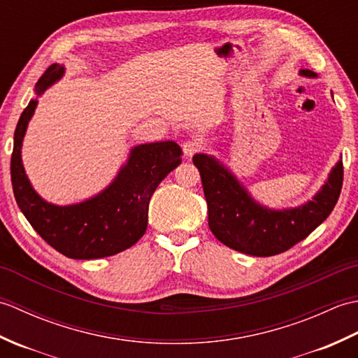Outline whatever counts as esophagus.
I'll return each instance as SVG.
<instances>
[{"label": "esophagus", "instance_id": "34e87169", "mask_svg": "<svg viewBox=\"0 0 358 358\" xmlns=\"http://www.w3.org/2000/svg\"><path fill=\"white\" fill-rule=\"evenodd\" d=\"M203 149V143L200 140L196 138H192V140H187L186 143H183V154L191 158L194 154H196V152H200Z\"/></svg>", "mask_w": 358, "mask_h": 358}]
</instances>
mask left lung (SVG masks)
Segmentation results:
<instances>
[{"label": "left lung", "instance_id": "1", "mask_svg": "<svg viewBox=\"0 0 358 358\" xmlns=\"http://www.w3.org/2000/svg\"><path fill=\"white\" fill-rule=\"evenodd\" d=\"M300 75L317 78L308 69H301ZM192 162L201 175L212 234L227 248L254 257L277 255L305 240L329 217L343 185L340 158L313 200L296 208L271 209L258 203L214 155L195 154Z\"/></svg>", "mask_w": 358, "mask_h": 358}]
</instances>
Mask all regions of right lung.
I'll return each mask as SVG.
<instances>
[{
  "label": "right lung",
  "instance_id": "add662e5",
  "mask_svg": "<svg viewBox=\"0 0 358 358\" xmlns=\"http://www.w3.org/2000/svg\"><path fill=\"white\" fill-rule=\"evenodd\" d=\"M63 75L64 66H50L35 85L36 98L29 101L18 120L10 159L13 195L27 222L59 254L75 260L110 257L134 246L146 232L150 196L166 175L181 163L183 152L173 141L138 144L101 192L66 206L45 201L30 185L21 148L38 96Z\"/></svg>",
  "mask_w": 358,
  "mask_h": 358
}]
</instances>
